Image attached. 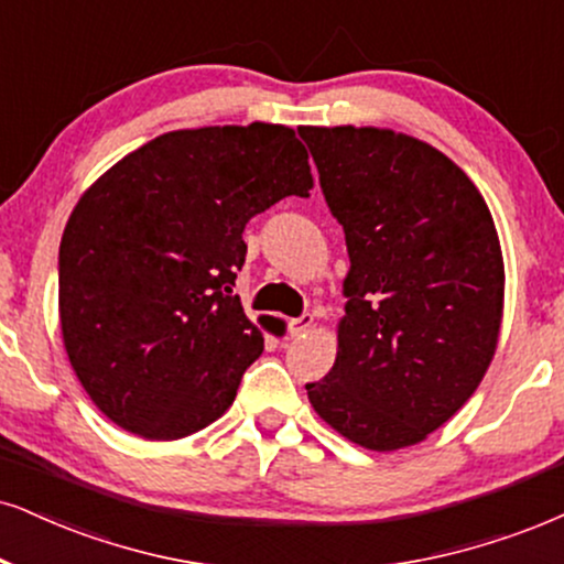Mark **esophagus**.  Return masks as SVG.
Listing matches in <instances>:
<instances>
[{"label":"esophagus","instance_id":"1","mask_svg":"<svg viewBox=\"0 0 564 564\" xmlns=\"http://www.w3.org/2000/svg\"><path fill=\"white\" fill-rule=\"evenodd\" d=\"M311 324H314V314H301L297 318H290V335L293 337L305 335V332L311 329Z\"/></svg>","mask_w":564,"mask_h":564}]
</instances>
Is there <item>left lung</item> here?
I'll return each mask as SVG.
<instances>
[{
	"mask_svg": "<svg viewBox=\"0 0 564 564\" xmlns=\"http://www.w3.org/2000/svg\"><path fill=\"white\" fill-rule=\"evenodd\" d=\"M350 271L332 371L311 405L389 452L426 440L481 384L497 350L505 267L489 206L442 151L379 128H301Z\"/></svg>",
	"mask_w": 564,
	"mask_h": 564,
	"instance_id": "left-lung-1",
	"label": "left lung"
}]
</instances>
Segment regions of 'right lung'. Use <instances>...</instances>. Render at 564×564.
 Returning <instances> with one entry per match:
<instances>
[{
    "mask_svg": "<svg viewBox=\"0 0 564 564\" xmlns=\"http://www.w3.org/2000/svg\"><path fill=\"white\" fill-rule=\"evenodd\" d=\"M311 185L295 130L253 122L159 135L83 193L59 246V322L107 419L170 442L232 405L263 332H284L232 293L242 229Z\"/></svg>",
    "mask_w": 564,
    "mask_h": 564,
    "instance_id": "add662e5",
    "label": "right lung"
}]
</instances>
